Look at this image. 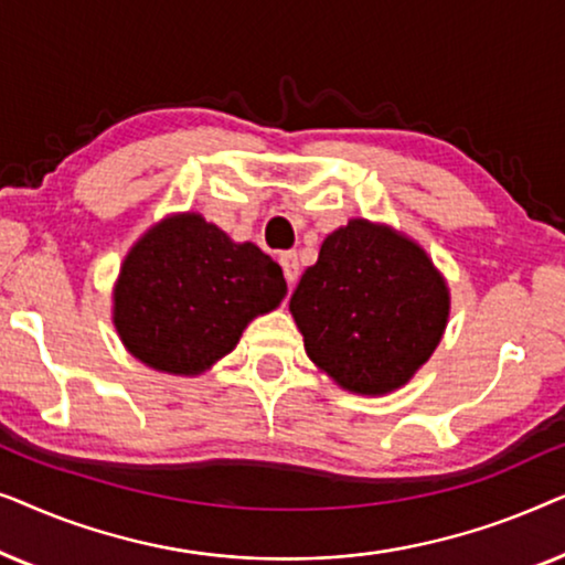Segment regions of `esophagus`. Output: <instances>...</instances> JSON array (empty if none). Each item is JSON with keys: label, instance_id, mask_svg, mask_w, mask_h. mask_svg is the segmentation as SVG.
<instances>
[{"label": "esophagus", "instance_id": "34e87169", "mask_svg": "<svg viewBox=\"0 0 565 565\" xmlns=\"http://www.w3.org/2000/svg\"><path fill=\"white\" fill-rule=\"evenodd\" d=\"M280 265H282L285 280H288V285L292 288V285H296V280H298V273H300V267H298V254H296V252H285V254H280Z\"/></svg>", "mask_w": 565, "mask_h": 565}]
</instances>
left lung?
<instances>
[{
	"mask_svg": "<svg viewBox=\"0 0 565 565\" xmlns=\"http://www.w3.org/2000/svg\"><path fill=\"white\" fill-rule=\"evenodd\" d=\"M290 313L306 354L339 388L385 396L412 381L450 319V288L412 236L350 218L323 238Z\"/></svg>",
	"mask_w": 565,
	"mask_h": 565,
	"instance_id": "left-lung-1",
	"label": "left lung"
}]
</instances>
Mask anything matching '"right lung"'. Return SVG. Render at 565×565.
I'll use <instances>...</instances> for the list:
<instances>
[{
	"instance_id": "obj_1",
	"label": "right lung",
	"mask_w": 565,
	"mask_h": 565,
	"mask_svg": "<svg viewBox=\"0 0 565 565\" xmlns=\"http://www.w3.org/2000/svg\"><path fill=\"white\" fill-rule=\"evenodd\" d=\"M282 269L200 213H172L130 246L113 288V323L138 362L195 377L226 358L244 329L282 303Z\"/></svg>"
}]
</instances>
